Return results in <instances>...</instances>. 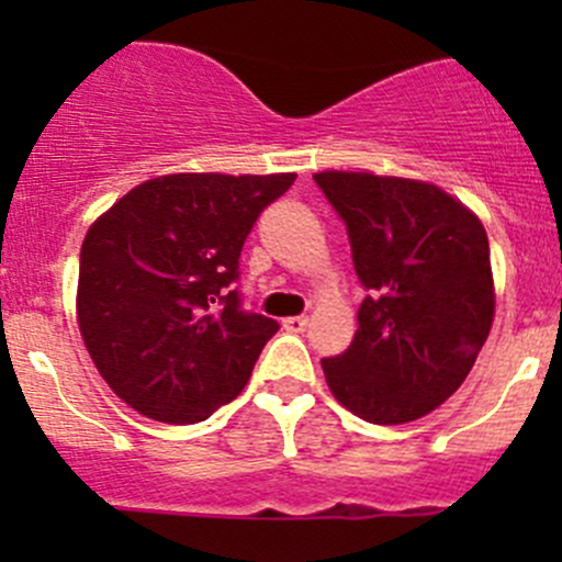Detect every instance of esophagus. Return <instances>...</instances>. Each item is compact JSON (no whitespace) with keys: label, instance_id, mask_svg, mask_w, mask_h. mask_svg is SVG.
Wrapping results in <instances>:
<instances>
[{"label":"esophagus","instance_id":"34e87169","mask_svg":"<svg viewBox=\"0 0 562 562\" xmlns=\"http://www.w3.org/2000/svg\"><path fill=\"white\" fill-rule=\"evenodd\" d=\"M310 326V317L307 315H291V317H282V328L285 331H304Z\"/></svg>","mask_w":562,"mask_h":562}]
</instances>
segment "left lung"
<instances>
[{"instance_id":"1","label":"left lung","mask_w":562,"mask_h":562,"mask_svg":"<svg viewBox=\"0 0 562 562\" xmlns=\"http://www.w3.org/2000/svg\"><path fill=\"white\" fill-rule=\"evenodd\" d=\"M348 225L367 299L342 356L323 359L334 400L370 424L443 405L473 370L495 317L490 239L479 214L432 181L321 171Z\"/></svg>"}]
</instances>
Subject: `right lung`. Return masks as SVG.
I'll list each match as a JSON object with an SVG mask.
<instances>
[{
	"label": "right lung",
	"instance_id": "1",
	"mask_svg": "<svg viewBox=\"0 0 562 562\" xmlns=\"http://www.w3.org/2000/svg\"><path fill=\"white\" fill-rule=\"evenodd\" d=\"M296 173H166L87 231L76 321L94 367L140 416L195 424L247 386L277 321L231 282L258 214Z\"/></svg>",
	"mask_w": 562,
	"mask_h": 562
}]
</instances>
